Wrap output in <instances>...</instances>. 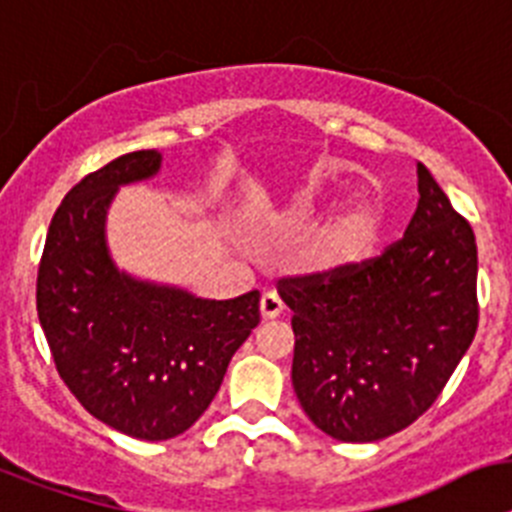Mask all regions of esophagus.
Masks as SVG:
<instances>
[{"instance_id":"1","label":"esophagus","mask_w":512,"mask_h":512,"mask_svg":"<svg viewBox=\"0 0 512 512\" xmlns=\"http://www.w3.org/2000/svg\"><path fill=\"white\" fill-rule=\"evenodd\" d=\"M260 311H262V319H275V317H281V311H283V301L278 293L268 291V293H262V299H260Z\"/></svg>"}]
</instances>
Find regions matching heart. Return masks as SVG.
<instances>
[{
  "label": "heart",
  "instance_id": "heart-1",
  "mask_svg": "<svg viewBox=\"0 0 512 512\" xmlns=\"http://www.w3.org/2000/svg\"><path fill=\"white\" fill-rule=\"evenodd\" d=\"M319 211L314 195L293 203L291 219L309 221ZM386 229V206L379 195H355L324 226L311 247V265L319 270H348L361 265L379 247Z\"/></svg>",
  "mask_w": 512,
  "mask_h": 512
}]
</instances>
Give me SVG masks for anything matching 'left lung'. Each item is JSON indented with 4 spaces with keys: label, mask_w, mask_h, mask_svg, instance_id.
Returning a JSON list of instances; mask_svg holds the SVG:
<instances>
[{
    "label": "left lung",
    "mask_w": 512,
    "mask_h": 512,
    "mask_svg": "<svg viewBox=\"0 0 512 512\" xmlns=\"http://www.w3.org/2000/svg\"><path fill=\"white\" fill-rule=\"evenodd\" d=\"M404 237L348 270L288 275L293 389L309 420L371 443L417 420L477 335V242L425 164Z\"/></svg>",
    "instance_id": "left-lung-1"
}]
</instances>
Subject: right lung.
I'll return each mask as SVG.
<instances>
[{
	"instance_id": "add662e5",
	"label": "right lung",
	"mask_w": 512,
	"mask_h": 512,
	"mask_svg": "<svg viewBox=\"0 0 512 512\" xmlns=\"http://www.w3.org/2000/svg\"><path fill=\"white\" fill-rule=\"evenodd\" d=\"M159 164L154 149L131 151L82 177L53 213L35 283L64 384L92 417L141 441L185 433L260 324V291L208 301L115 270L105 213L118 185L146 180Z\"/></svg>"
}]
</instances>
